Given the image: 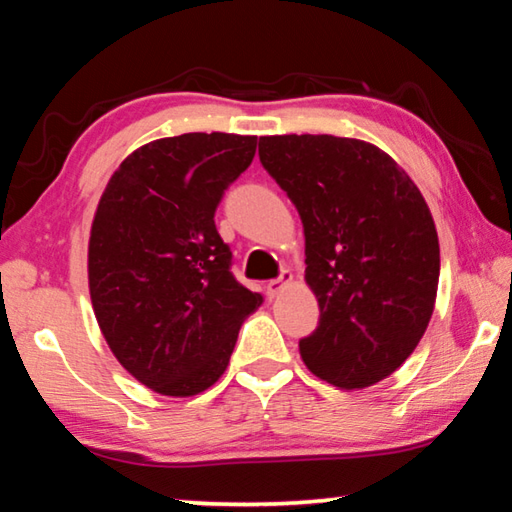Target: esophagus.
Listing matches in <instances>:
<instances>
[{"label":"esophagus","instance_id":"obj_1","mask_svg":"<svg viewBox=\"0 0 512 512\" xmlns=\"http://www.w3.org/2000/svg\"><path fill=\"white\" fill-rule=\"evenodd\" d=\"M291 282H293V275H291L289 271H282V275L277 277V280H271V282L266 284V296H268V298H275L277 293H282L284 289L289 287Z\"/></svg>","mask_w":512,"mask_h":512}]
</instances>
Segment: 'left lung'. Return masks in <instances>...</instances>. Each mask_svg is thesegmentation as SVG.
I'll use <instances>...</instances> for the list:
<instances>
[{
	"label": "left lung",
	"mask_w": 512,
	"mask_h": 512,
	"mask_svg": "<svg viewBox=\"0 0 512 512\" xmlns=\"http://www.w3.org/2000/svg\"><path fill=\"white\" fill-rule=\"evenodd\" d=\"M259 160L305 228V280L320 309L300 341L305 366L345 391L393 375L436 305L440 246L420 189L391 155L352 137H259Z\"/></svg>",
	"instance_id": "1"
}]
</instances>
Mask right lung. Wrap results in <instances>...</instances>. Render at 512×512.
<instances>
[{
    "label": "right lung",
    "instance_id": "add662e5",
    "mask_svg": "<svg viewBox=\"0 0 512 512\" xmlns=\"http://www.w3.org/2000/svg\"><path fill=\"white\" fill-rule=\"evenodd\" d=\"M255 149V135L232 133L149 142L119 164L94 212V316L121 366L160 395L207 391L264 302L230 273L232 253L214 225Z\"/></svg>",
    "mask_w": 512,
    "mask_h": 512
}]
</instances>
